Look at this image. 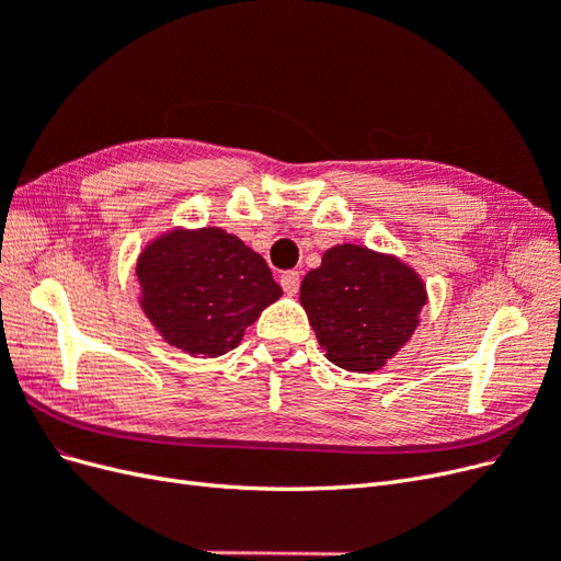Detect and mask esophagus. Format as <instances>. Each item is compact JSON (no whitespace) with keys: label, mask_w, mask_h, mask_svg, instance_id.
<instances>
[{"label":"esophagus","mask_w":561,"mask_h":561,"mask_svg":"<svg viewBox=\"0 0 561 561\" xmlns=\"http://www.w3.org/2000/svg\"><path fill=\"white\" fill-rule=\"evenodd\" d=\"M299 283H301L299 271H285V274L280 276V285H283V290H285L287 295H290V297L299 293Z\"/></svg>","instance_id":"obj_1"}]
</instances>
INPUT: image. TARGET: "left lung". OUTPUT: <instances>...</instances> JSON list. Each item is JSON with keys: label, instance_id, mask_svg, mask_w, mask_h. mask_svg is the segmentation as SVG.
Returning <instances> with one entry per match:
<instances>
[{"label": "left lung", "instance_id": "8db88e82", "mask_svg": "<svg viewBox=\"0 0 561 561\" xmlns=\"http://www.w3.org/2000/svg\"><path fill=\"white\" fill-rule=\"evenodd\" d=\"M318 344L328 360L351 371H375L407 344L426 304L416 271L363 245H334L301 280Z\"/></svg>", "mask_w": 561, "mask_h": 561}]
</instances>
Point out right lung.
Returning a JSON list of instances; mask_svg holds the SVG:
<instances>
[{"instance_id":"obj_1","label":"right lung","mask_w":561,"mask_h":561,"mask_svg":"<svg viewBox=\"0 0 561 561\" xmlns=\"http://www.w3.org/2000/svg\"><path fill=\"white\" fill-rule=\"evenodd\" d=\"M140 307L168 344L217 358L283 290L262 254L225 229H175L138 260Z\"/></svg>"}]
</instances>
